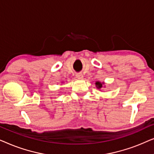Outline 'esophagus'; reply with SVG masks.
I'll return each instance as SVG.
<instances>
[{
	"instance_id": "esophagus-1",
	"label": "esophagus",
	"mask_w": 154,
	"mask_h": 154,
	"mask_svg": "<svg viewBox=\"0 0 154 154\" xmlns=\"http://www.w3.org/2000/svg\"><path fill=\"white\" fill-rule=\"evenodd\" d=\"M76 77L78 78V79H83V73H76Z\"/></svg>"
}]
</instances>
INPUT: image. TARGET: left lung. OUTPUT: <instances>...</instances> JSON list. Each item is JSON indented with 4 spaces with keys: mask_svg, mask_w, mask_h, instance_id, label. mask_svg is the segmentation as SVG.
I'll use <instances>...</instances> for the list:
<instances>
[{
    "mask_svg": "<svg viewBox=\"0 0 154 154\" xmlns=\"http://www.w3.org/2000/svg\"><path fill=\"white\" fill-rule=\"evenodd\" d=\"M104 83H101L100 81H97L95 83V85H96V87L98 88V89H100V88H102V85Z\"/></svg>",
    "mask_w": 154,
    "mask_h": 154,
    "instance_id": "1",
    "label": "left lung"
}]
</instances>
